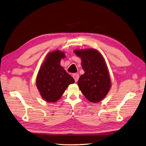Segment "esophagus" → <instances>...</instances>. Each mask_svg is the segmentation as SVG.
I'll return each mask as SVG.
<instances>
[{"instance_id":"esophagus-1","label":"esophagus","mask_w":146,"mask_h":146,"mask_svg":"<svg viewBox=\"0 0 146 146\" xmlns=\"http://www.w3.org/2000/svg\"><path fill=\"white\" fill-rule=\"evenodd\" d=\"M73 77L75 80V82H77L79 78V74H73Z\"/></svg>"}]
</instances>
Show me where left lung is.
<instances>
[{"instance_id":"left-lung-1","label":"left lung","mask_w":146,"mask_h":146,"mask_svg":"<svg viewBox=\"0 0 146 146\" xmlns=\"http://www.w3.org/2000/svg\"><path fill=\"white\" fill-rule=\"evenodd\" d=\"M74 53L81 58L82 69L85 72L78 79L79 88L91 102H100L108 94L111 86L102 56L92 48L76 50Z\"/></svg>"}]
</instances>
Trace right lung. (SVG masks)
I'll use <instances>...</instances> for the list:
<instances>
[{
  "instance_id": "1",
  "label": "right lung",
  "mask_w": 146,
  "mask_h": 146,
  "mask_svg": "<svg viewBox=\"0 0 146 146\" xmlns=\"http://www.w3.org/2000/svg\"><path fill=\"white\" fill-rule=\"evenodd\" d=\"M64 53L58 50L48 54L39 70L36 86L42 98L48 102H55L67 87L75 82L74 79L60 66Z\"/></svg>"
}]
</instances>
